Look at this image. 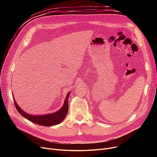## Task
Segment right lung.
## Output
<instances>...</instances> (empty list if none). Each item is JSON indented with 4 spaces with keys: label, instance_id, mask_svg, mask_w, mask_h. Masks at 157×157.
Segmentation results:
<instances>
[{
    "label": "right lung",
    "instance_id": "obj_1",
    "mask_svg": "<svg viewBox=\"0 0 157 157\" xmlns=\"http://www.w3.org/2000/svg\"><path fill=\"white\" fill-rule=\"evenodd\" d=\"M71 92H69L67 96L65 97V99L64 101L63 105L62 108L57 111L56 112H55L52 114H43V115H31L25 112H24L21 108L18 105L17 103L16 102L14 98H13L15 108L17 109V111L19 112V113L22 115V116L27 119L28 120L36 123V124L43 125V126H46V127H50L53 125H55L57 124L60 123L65 118L66 115H67L68 113V99L69 97Z\"/></svg>",
    "mask_w": 157,
    "mask_h": 157
}]
</instances>
